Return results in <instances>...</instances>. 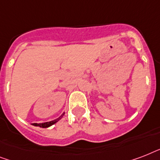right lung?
<instances>
[{"instance_id": "1", "label": "right lung", "mask_w": 160, "mask_h": 160, "mask_svg": "<svg viewBox=\"0 0 160 160\" xmlns=\"http://www.w3.org/2000/svg\"><path fill=\"white\" fill-rule=\"evenodd\" d=\"M64 115V114H61L58 119H54V120H52V121H50V122H46V123H41V124H38V123H34L33 125H35V126H39V127H41V128H47V127H50L51 125H52V124H55L56 122L58 121V120H60L61 118H62V116Z\"/></svg>"}]
</instances>
